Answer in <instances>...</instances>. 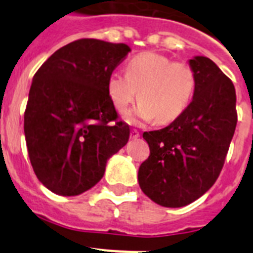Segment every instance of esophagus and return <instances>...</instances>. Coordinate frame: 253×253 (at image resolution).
I'll return each mask as SVG.
<instances>
[{"label":"esophagus","instance_id":"1","mask_svg":"<svg viewBox=\"0 0 253 253\" xmlns=\"http://www.w3.org/2000/svg\"><path fill=\"white\" fill-rule=\"evenodd\" d=\"M139 131L137 130V129H131L130 131V138L131 139H137V138H139Z\"/></svg>","mask_w":253,"mask_h":253}]
</instances>
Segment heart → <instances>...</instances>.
<instances>
[{"instance_id": "b5f03b06", "label": "heart", "mask_w": 253, "mask_h": 253, "mask_svg": "<svg viewBox=\"0 0 253 253\" xmlns=\"http://www.w3.org/2000/svg\"><path fill=\"white\" fill-rule=\"evenodd\" d=\"M125 73H111L107 91L114 107L125 113L138 97L139 106L128 122L153 120L169 124L186 110L195 92L194 69L156 51H143L128 60ZM140 93L138 94L137 92Z\"/></svg>"}]
</instances>
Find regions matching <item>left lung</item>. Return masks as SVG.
<instances>
[{
  "label": "left lung",
  "instance_id": "1",
  "mask_svg": "<svg viewBox=\"0 0 253 253\" xmlns=\"http://www.w3.org/2000/svg\"><path fill=\"white\" fill-rule=\"evenodd\" d=\"M190 66L193 101L166 128L143 133L151 153L138 171L139 186L167 208L185 207L213 186L237 125L233 82L207 57L190 59Z\"/></svg>",
  "mask_w": 253,
  "mask_h": 253
}]
</instances>
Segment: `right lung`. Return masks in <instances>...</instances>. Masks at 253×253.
Segmentation results:
<instances>
[{"label":"right lung","mask_w":253,"mask_h":253,"mask_svg":"<svg viewBox=\"0 0 253 253\" xmlns=\"http://www.w3.org/2000/svg\"><path fill=\"white\" fill-rule=\"evenodd\" d=\"M130 51L126 44L80 39L58 49L33 78L24 115L35 175L62 196L84 193L102 178L107 160L130 129L111 102L107 81Z\"/></svg>","instance_id":"right-lung-1"}]
</instances>
